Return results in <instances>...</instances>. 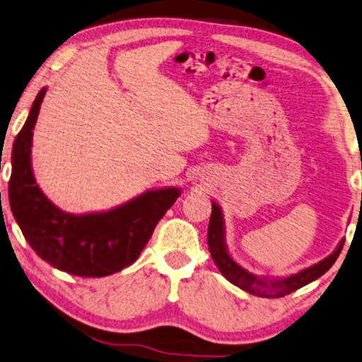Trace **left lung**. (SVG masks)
I'll list each match as a JSON object with an SVG mask.
<instances>
[{
	"label": "left lung",
	"mask_w": 362,
	"mask_h": 362,
	"mask_svg": "<svg viewBox=\"0 0 362 362\" xmlns=\"http://www.w3.org/2000/svg\"><path fill=\"white\" fill-rule=\"evenodd\" d=\"M209 251L212 254V259L215 260V265L218 267L226 280H230L233 285L241 288V290L254 294V296L260 298H283L286 294H291L299 288L309 285L310 281L317 280V278L325 274L330 267L335 264V260L340 255L344 239L338 244L337 251L330 254L329 257L320 260L319 264H315L309 269L299 272L296 275H291L288 278H283V280L276 281H267V280H259L254 275L249 274L244 269H241L235 260H233L226 252L225 241H223V218H221V212L218 205L215 202L212 204V215H210L209 221Z\"/></svg>",
	"instance_id": "1"
}]
</instances>
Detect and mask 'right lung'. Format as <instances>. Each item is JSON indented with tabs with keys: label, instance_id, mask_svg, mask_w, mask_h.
Here are the masks:
<instances>
[{
	"label": "right lung",
	"instance_id": "1",
	"mask_svg": "<svg viewBox=\"0 0 362 362\" xmlns=\"http://www.w3.org/2000/svg\"><path fill=\"white\" fill-rule=\"evenodd\" d=\"M45 88L38 92L13 147L9 204L37 255L69 275L100 278L134 264L155 226L180 197V189L148 191L103 214L71 215L49 202L32 175V129Z\"/></svg>",
	"mask_w": 362,
	"mask_h": 362
}]
</instances>
